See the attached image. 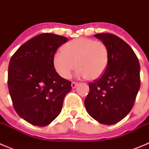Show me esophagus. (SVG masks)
I'll list each match as a JSON object with an SVG mask.
<instances>
[{
  "instance_id": "1",
  "label": "esophagus",
  "mask_w": 149,
  "mask_h": 149,
  "mask_svg": "<svg viewBox=\"0 0 149 149\" xmlns=\"http://www.w3.org/2000/svg\"><path fill=\"white\" fill-rule=\"evenodd\" d=\"M78 85V83H76V82H72V87L73 88V89H74V88L76 87V86Z\"/></svg>"
}]
</instances>
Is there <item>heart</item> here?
Instances as JSON below:
<instances>
[{
  "label": "heart",
  "instance_id": "heart-1",
  "mask_svg": "<svg viewBox=\"0 0 149 149\" xmlns=\"http://www.w3.org/2000/svg\"><path fill=\"white\" fill-rule=\"evenodd\" d=\"M109 62V51L101 41L81 37L73 39L63 46L62 52L53 58L55 70L63 78L70 77L72 71L77 77H86L93 81L102 76Z\"/></svg>",
  "mask_w": 149,
  "mask_h": 149
}]
</instances>
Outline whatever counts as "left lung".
Wrapping results in <instances>:
<instances>
[{
    "label": "left lung",
    "instance_id": "1",
    "mask_svg": "<svg viewBox=\"0 0 149 149\" xmlns=\"http://www.w3.org/2000/svg\"><path fill=\"white\" fill-rule=\"evenodd\" d=\"M109 51L106 71L100 78L89 83L84 104L94 119L104 125H113L132 109L140 87L139 65L132 48L111 33H97Z\"/></svg>",
    "mask_w": 149,
    "mask_h": 149
}]
</instances>
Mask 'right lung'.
<instances>
[{
  "label": "right lung",
  "instance_id": "obj_1",
  "mask_svg": "<svg viewBox=\"0 0 149 149\" xmlns=\"http://www.w3.org/2000/svg\"><path fill=\"white\" fill-rule=\"evenodd\" d=\"M68 41L42 33L19 47L10 59L8 88L14 109L31 125L46 126L60 113L71 81L59 75L53 65L56 49Z\"/></svg>",
  "mask_w": 149,
  "mask_h": 149
}]
</instances>
